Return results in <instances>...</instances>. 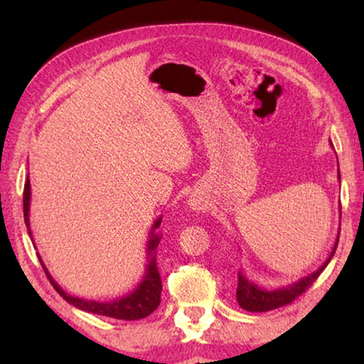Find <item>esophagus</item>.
<instances>
[{
	"instance_id": "34e87169",
	"label": "esophagus",
	"mask_w": 364,
	"mask_h": 364,
	"mask_svg": "<svg viewBox=\"0 0 364 364\" xmlns=\"http://www.w3.org/2000/svg\"><path fill=\"white\" fill-rule=\"evenodd\" d=\"M189 205H191V208H193V210L200 212V210H205V208H207V200L202 199L200 196H191Z\"/></svg>"
}]
</instances>
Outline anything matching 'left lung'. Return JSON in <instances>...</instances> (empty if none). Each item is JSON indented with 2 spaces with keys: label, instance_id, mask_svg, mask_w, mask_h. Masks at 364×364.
<instances>
[{
  "label": "left lung",
  "instance_id": "8db88e82",
  "mask_svg": "<svg viewBox=\"0 0 364 364\" xmlns=\"http://www.w3.org/2000/svg\"><path fill=\"white\" fill-rule=\"evenodd\" d=\"M338 180H341V173H338ZM338 231H341V228H338ZM337 242H338V234H337L334 249H332L328 260H326L316 271H313L311 274L304 276V278L292 282V284L289 286H282L278 289H264L258 286L257 282L249 279L242 271H239L237 291H236V299H237L239 306L247 311H269V310H274V308L291 304V301L297 299L300 294H304L306 291V287H310L313 282H315V279H318V276L321 274V271L328 267V263L331 262V258L337 249Z\"/></svg>",
  "mask_w": 364,
  "mask_h": 364
}]
</instances>
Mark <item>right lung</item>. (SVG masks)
I'll list each match as a JSON object with an SVG mask.
<instances>
[{"label": "right lung", "mask_w": 364, "mask_h": 364, "mask_svg": "<svg viewBox=\"0 0 364 364\" xmlns=\"http://www.w3.org/2000/svg\"><path fill=\"white\" fill-rule=\"evenodd\" d=\"M30 180H27L26 186H23V220H26V226L28 230V236L32 237V230H30V220H28V210H30ZM162 223V217H159L149 231V241H147V264H146V273L143 279L134 289L133 292L123 295V297L117 299L114 301H96V300H85L80 297H73V295L67 294L63 287H60L56 281L53 279V276L49 274L46 269L45 263L40 258L41 267L45 269L49 282H51L53 287L59 292L60 297L65 301H69L78 310L95 313V315L101 316H109L115 319H125V321H134V319H143L149 316L151 313L156 310L160 304V292H162V281H160V274L157 269V245L162 239V234L157 232V228ZM33 239V237H32Z\"/></svg>", "instance_id": "obj_1"}]
</instances>
